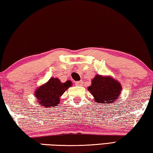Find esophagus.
I'll return each mask as SVG.
<instances>
[{"instance_id": "34e87169", "label": "esophagus", "mask_w": 153, "mask_h": 153, "mask_svg": "<svg viewBox=\"0 0 153 153\" xmlns=\"http://www.w3.org/2000/svg\"><path fill=\"white\" fill-rule=\"evenodd\" d=\"M83 82L82 81H76V82H75V85H76V86H81L82 85H83Z\"/></svg>"}]
</instances>
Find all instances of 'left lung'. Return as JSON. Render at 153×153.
<instances>
[{
  "mask_svg": "<svg viewBox=\"0 0 153 153\" xmlns=\"http://www.w3.org/2000/svg\"><path fill=\"white\" fill-rule=\"evenodd\" d=\"M88 90L98 103L114 102L120 94L122 87L119 82L111 77L96 75ZM106 105V104H105Z\"/></svg>",
  "mask_w": 153,
  "mask_h": 153,
  "instance_id": "1",
  "label": "left lung"
}]
</instances>
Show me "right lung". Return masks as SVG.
Returning <instances> with one entry per match:
<instances>
[{
    "instance_id": "1",
    "label": "right lung",
    "mask_w": 153,
    "mask_h": 153,
    "mask_svg": "<svg viewBox=\"0 0 153 153\" xmlns=\"http://www.w3.org/2000/svg\"><path fill=\"white\" fill-rule=\"evenodd\" d=\"M70 81L62 83L57 78H51L46 84L36 90L35 95L39 105L46 107H53L58 105L62 96L68 88L71 86Z\"/></svg>"
}]
</instances>
